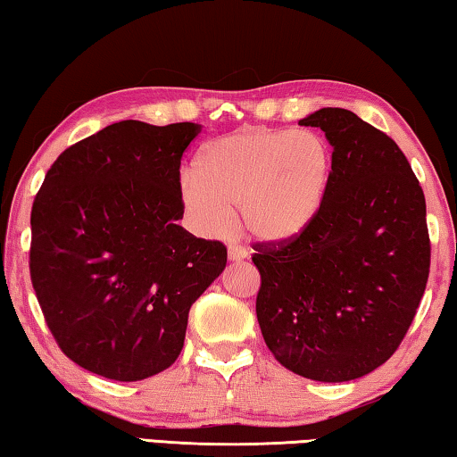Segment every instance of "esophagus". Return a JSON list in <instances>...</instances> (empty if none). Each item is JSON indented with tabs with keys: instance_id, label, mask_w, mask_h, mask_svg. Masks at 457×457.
I'll use <instances>...</instances> for the list:
<instances>
[{
	"instance_id": "1",
	"label": "esophagus",
	"mask_w": 457,
	"mask_h": 457,
	"mask_svg": "<svg viewBox=\"0 0 457 457\" xmlns=\"http://www.w3.org/2000/svg\"><path fill=\"white\" fill-rule=\"evenodd\" d=\"M245 256H247V253H245L244 247H239V245H229L228 247L229 262H242Z\"/></svg>"
}]
</instances>
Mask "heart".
I'll list each match as a JSON object with an SVG mask.
<instances>
[{"label":"heart","instance_id":"b5f03b06","mask_svg":"<svg viewBox=\"0 0 457 457\" xmlns=\"http://www.w3.org/2000/svg\"><path fill=\"white\" fill-rule=\"evenodd\" d=\"M335 157L314 130L245 127L207 143L181 175V201L199 234L221 236L239 218L252 239L288 244L327 201Z\"/></svg>","mask_w":457,"mask_h":457}]
</instances>
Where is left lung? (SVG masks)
Returning <instances> with one entry per match:
<instances>
[{
	"instance_id": "obj_1",
	"label": "left lung",
	"mask_w": 457,
	"mask_h": 457,
	"mask_svg": "<svg viewBox=\"0 0 457 457\" xmlns=\"http://www.w3.org/2000/svg\"><path fill=\"white\" fill-rule=\"evenodd\" d=\"M335 169L319 218L288 244H260L256 314L276 361L322 383L353 381L397 351L429 276L425 197L391 137L346 108H320Z\"/></svg>"
}]
</instances>
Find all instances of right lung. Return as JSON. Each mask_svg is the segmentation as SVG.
Instances as JSON below:
<instances>
[{
    "mask_svg": "<svg viewBox=\"0 0 457 457\" xmlns=\"http://www.w3.org/2000/svg\"><path fill=\"white\" fill-rule=\"evenodd\" d=\"M199 133L120 120L46 173L29 274L62 353L90 373L141 381L171 367L191 304L226 268V245L177 226L181 157Z\"/></svg>",
    "mask_w": 457,
    "mask_h": 457,
    "instance_id": "right-lung-1",
    "label": "right lung"
}]
</instances>
